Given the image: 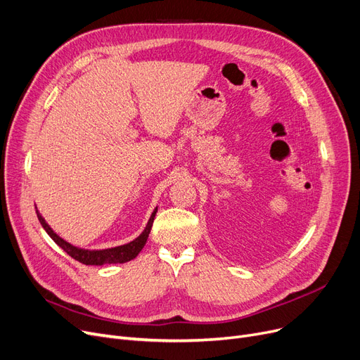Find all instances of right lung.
I'll return each instance as SVG.
<instances>
[{"label":"right lung","mask_w":360,"mask_h":360,"mask_svg":"<svg viewBox=\"0 0 360 360\" xmlns=\"http://www.w3.org/2000/svg\"><path fill=\"white\" fill-rule=\"evenodd\" d=\"M37 208V207H35ZM158 208L153 210L150 219L145 227V230L140 233V236H137L134 240L125 243V245H120L115 248H106V250H84V248H78L74 247L72 243L66 242L65 239H62L59 235H57L54 230L47 224V221L44 220V217L38 212L37 210V215L38 220L41 223V226L44 227L46 232L50 235V238L59 245L65 252H68V255H70L72 258H75L77 262L87 264V266H103V264H118V263H127L133 260L139 255V252L145 247V243L149 238L150 229L155 220V214H156Z\"/></svg>","instance_id":"right-lung-1"}]
</instances>
